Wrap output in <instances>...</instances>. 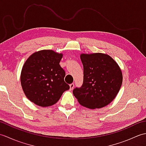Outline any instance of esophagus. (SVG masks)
Wrapping results in <instances>:
<instances>
[{
	"instance_id": "34e87169",
	"label": "esophagus",
	"mask_w": 146,
	"mask_h": 146,
	"mask_svg": "<svg viewBox=\"0 0 146 146\" xmlns=\"http://www.w3.org/2000/svg\"><path fill=\"white\" fill-rule=\"evenodd\" d=\"M74 86H75V85H74V83H71V84L70 85V90H72L73 89Z\"/></svg>"
}]
</instances>
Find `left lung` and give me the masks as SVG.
I'll return each mask as SVG.
<instances>
[{
    "instance_id": "8db88e82",
    "label": "left lung",
    "mask_w": 146,
    "mask_h": 146,
    "mask_svg": "<svg viewBox=\"0 0 146 146\" xmlns=\"http://www.w3.org/2000/svg\"><path fill=\"white\" fill-rule=\"evenodd\" d=\"M83 82L75 88L73 95L82 106L95 109L104 107L115 98L122 83L119 65L109 55L82 54Z\"/></svg>"
}]
</instances>
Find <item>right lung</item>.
Masks as SVG:
<instances>
[{"label":"right lung","instance_id":"1","mask_svg":"<svg viewBox=\"0 0 146 146\" xmlns=\"http://www.w3.org/2000/svg\"><path fill=\"white\" fill-rule=\"evenodd\" d=\"M62 57L63 54L44 49L31 55L23 65L22 88L27 98L38 106L55 104L70 89L64 80L65 71L60 65Z\"/></svg>","mask_w":146,"mask_h":146}]
</instances>
